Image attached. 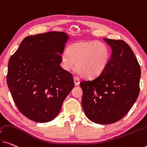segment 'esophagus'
Listing matches in <instances>:
<instances>
[{
	"label": "esophagus",
	"mask_w": 147,
	"mask_h": 147,
	"mask_svg": "<svg viewBox=\"0 0 147 147\" xmlns=\"http://www.w3.org/2000/svg\"><path fill=\"white\" fill-rule=\"evenodd\" d=\"M74 83H75V85H78L79 84H80V79H79V78L78 76H74Z\"/></svg>",
	"instance_id": "obj_1"
}]
</instances>
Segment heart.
<instances>
[{
  "label": "heart",
  "instance_id": "obj_1",
  "mask_svg": "<svg viewBox=\"0 0 147 147\" xmlns=\"http://www.w3.org/2000/svg\"><path fill=\"white\" fill-rule=\"evenodd\" d=\"M110 57L107 45L96 40L80 41L69 45L61 59V66L70 71L76 63L77 71L85 78H93L105 70Z\"/></svg>",
  "mask_w": 147,
  "mask_h": 147
}]
</instances>
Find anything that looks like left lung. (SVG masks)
<instances>
[{
  "instance_id": "left-lung-1",
  "label": "left lung",
  "mask_w": 147,
  "mask_h": 147,
  "mask_svg": "<svg viewBox=\"0 0 147 147\" xmlns=\"http://www.w3.org/2000/svg\"><path fill=\"white\" fill-rule=\"evenodd\" d=\"M112 53L100 75L81 81L82 107L90 120L110 124L123 118L139 96L141 67L131 47L123 40L104 39Z\"/></svg>"
}]
</instances>
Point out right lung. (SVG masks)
<instances>
[{"label":"right lung","mask_w":147,"mask_h":147,"mask_svg":"<svg viewBox=\"0 0 147 147\" xmlns=\"http://www.w3.org/2000/svg\"><path fill=\"white\" fill-rule=\"evenodd\" d=\"M67 39L60 31L28 36L9 60L8 89L18 109L31 120H53L74 87L73 76L60 66Z\"/></svg>","instance_id":"add662e5"}]
</instances>
